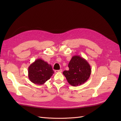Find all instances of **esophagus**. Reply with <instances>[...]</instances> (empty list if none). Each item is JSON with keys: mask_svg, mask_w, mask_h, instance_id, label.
<instances>
[{"mask_svg": "<svg viewBox=\"0 0 121 121\" xmlns=\"http://www.w3.org/2000/svg\"><path fill=\"white\" fill-rule=\"evenodd\" d=\"M62 71H63V70H62L61 69H60V70H56L55 71V72L56 73H60V72H62Z\"/></svg>", "mask_w": 121, "mask_h": 121, "instance_id": "1", "label": "esophagus"}]
</instances>
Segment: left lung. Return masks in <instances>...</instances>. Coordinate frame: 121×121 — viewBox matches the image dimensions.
<instances>
[{
  "instance_id": "obj_1",
  "label": "left lung",
  "mask_w": 121,
  "mask_h": 121,
  "mask_svg": "<svg viewBox=\"0 0 121 121\" xmlns=\"http://www.w3.org/2000/svg\"><path fill=\"white\" fill-rule=\"evenodd\" d=\"M68 67L69 70L64 71L63 74L71 85H81L89 78L91 69L89 64L84 58L79 56H73Z\"/></svg>"
}]
</instances>
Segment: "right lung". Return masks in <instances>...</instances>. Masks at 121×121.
Returning a JSON list of instances; mask_svg holds the SVG:
<instances>
[{
	"label": "right lung",
	"instance_id": "right-lung-1",
	"mask_svg": "<svg viewBox=\"0 0 121 121\" xmlns=\"http://www.w3.org/2000/svg\"><path fill=\"white\" fill-rule=\"evenodd\" d=\"M54 73L52 65L38 58L28 68V77L34 84L42 85L49 80Z\"/></svg>",
	"mask_w": 121,
	"mask_h": 121
}]
</instances>
